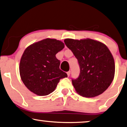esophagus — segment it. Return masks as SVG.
I'll return each instance as SVG.
<instances>
[{"label": "esophagus", "mask_w": 127, "mask_h": 127, "mask_svg": "<svg viewBox=\"0 0 127 127\" xmlns=\"http://www.w3.org/2000/svg\"><path fill=\"white\" fill-rule=\"evenodd\" d=\"M67 75L69 76V75H70V74H71V71H68V72H67Z\"/></svg>", "instance_id": "34e87169"}]
</instances>
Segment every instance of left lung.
I'll list each match as a JSON object with an SVG mask.
<instances>
[{"label": "left lung", "mask_w": 127, "mask_h": 127, "mask_svg": "<svg viewBox=\"0 0 127 127\" xmlns=\"http://www.w3.org/2000/svg\"><path fill=\"white\" fill-rule=\"evenodd\" d=\"M65 45L77 59L80 74L72 83L76 92L85 97H94L104 92L113 81L114 59L108 47L92 39L64 40Z\"/></svg>", "instance_id": "obj_1"}]
</instances>
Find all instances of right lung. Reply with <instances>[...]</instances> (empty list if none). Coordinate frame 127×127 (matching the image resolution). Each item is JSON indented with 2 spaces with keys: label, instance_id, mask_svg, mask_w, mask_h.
<instances>
[{
  "label": "right lung",
  "instance_id": "right-lung-1",
  "mask_svg": "<svg viewBox=\"0 0 127 127\" xmlns=\"http://www.w3.org/2000/svg\"><path fill=\"white\" fill-rule=\"evenodd\" d=\"M64 47L56 39L46 38L32 44L25 50L19 64L22 82L32 92L47 95L67 74L60 69V62L56 55Z\"/></svg>",
  "mask_w": 127,
  "mask_h": 127
}]
</instances>
